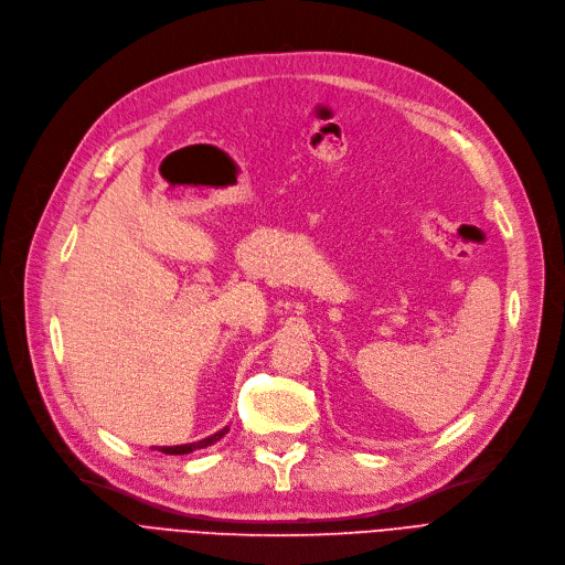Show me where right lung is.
Wrapping results in <instances>:
<instances>
[{
	"label": "right lung",
	"mask_w": 565,
	"mask_h": 565,
	"mask_svg": "<svg viewBox=\"0 0 565 565\" xmlns=\"http://www.w3.org/2000/svg\"><path fill=\"white\" fill-rule=\"evenodd\" d=\"M224 433H226V428H224V430H220V433H215V435H211V437L201 439V441H194V444H181V447H160L158 451H162V454H169V456H183V454H192V451H196V449H205V447H211V444H215L220 437H224Z\"/></svg>",
	"instance_id": "obj_1"
}]
</instances>
